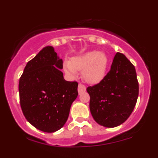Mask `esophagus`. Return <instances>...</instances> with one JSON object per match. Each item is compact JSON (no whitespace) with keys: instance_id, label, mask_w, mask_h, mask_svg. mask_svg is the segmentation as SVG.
<instances>
[{"instance_id":"esophagus-1","label":"esophagus","mask_w":158,"mask_h":158,"mask_svg":"<svg viewBox=\"0 0 158 158\" xmlns=\"http://www.w3.org/2000/svg\"><path fill=\"white\" fill-rule=\"evenodd\" d=\"M86 90V88L84 85L82 84H79V86H78V91H79V94H80L83 92H85Z\"/></svg>"}]
</instances>
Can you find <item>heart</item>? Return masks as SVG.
I'll use <instances>...</instances> for the list:
<instances>
[{
	"label": "heart",
	"instance_id": "heart-1",
	"mask_svg": "<svg viewBox=\"0 0 158 158\" xmlns=\"http://www.w3.org/2000/svg\"><path fill=\"white\" fill-rule=\"evenodd\" d=\"M108 62V57L104 52L94 50L75 56L70 61H65L64 68L66 73L73 77L77 76V70H82V77L85 81L96 84L106 76Z\"/></svg>",
	"mask_w": 158,
	"mask_h": 158
}]
</instances>
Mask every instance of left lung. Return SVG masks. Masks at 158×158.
Here are the masks:
<instances>
[{
  "instance_id": "left-lung-1",
  "label": "left lung",
  "mask_w": 158,
  "mask_h": 158,
  "mask_svg": "<svg viewBox=\"0 0 158 158\" xmlns=\"http://www.w3.org/2000/svg\"><path fill=\"white\" fill-rule=\"evenodd\" d=\"M87 91L94 120L107 128L119 126L131 115L138 97L135 66L126 56L117 52L110 71L100 82L88 87Z\"/></svg>"
}]
</instances>
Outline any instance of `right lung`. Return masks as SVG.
<instances>
[{
    "instance_id": "obj_1",
    "label": "right lung",
    "mask_w": 158,
    "mask_h": 158,
    "mask_svg": "<svg viewBox=\"0 0 158 158\" xmlns=\"http://www.w3.org/2000/svg\"><path fill=\"white\" fill-rule=\"evenodd\" d=\"M59 59L51 46L42 49L27 62L19 80V97L25 118L48 133L64 126L70 106L78 96L77 81H68Z\"/></svg>"
}]
</instances>
